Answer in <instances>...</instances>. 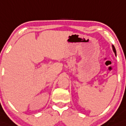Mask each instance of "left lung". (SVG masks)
I'll use <instances>...</instances> for the list:
<instances>
[{"label":"left lung","instance_id":"obj_1","mask_svg":"<svg viewBox=\"0 0 126 126\" xmlns=\"http://www.w3.org/2000/svg\"><path fill=\"white\" fill-rule=\"evenodd\" d=\"M112 48H113V51H114V52L115 55L116 56V48H115L114 46H113V45H112Z\"/></svg>","mask_w":126,"mask_h":126}]
</instances>
